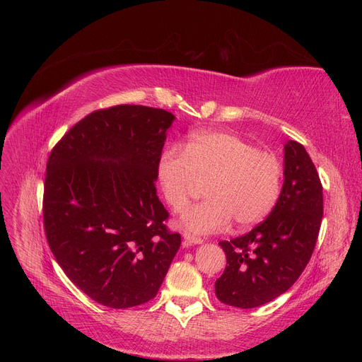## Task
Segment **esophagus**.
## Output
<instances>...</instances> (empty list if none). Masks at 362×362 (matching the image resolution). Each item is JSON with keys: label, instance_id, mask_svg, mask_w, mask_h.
Returning <instances> with one entry per match:
<instances>
[{"label": "esophagus", "instance_id": "obj_1", "mask_svg": "<svg viewBox=\"0 0 362 362\" xmlns=\"http://www.w3.org/2000/svg\"><path fill=\"white\" fill-rule=\"evenodd\" d=\"M204 240L201 239V238H197V236H192V235H189V233H185L183 235V245L185 246H191V245H199V243H202Z\"/></svg>", "mask_w": 362, "mask_h": 362}]
</instances>
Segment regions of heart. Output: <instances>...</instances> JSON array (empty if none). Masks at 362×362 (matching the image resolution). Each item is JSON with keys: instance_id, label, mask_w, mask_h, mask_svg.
I'll return each instance as SVG.
<instances>
[{"instance_id": "obj_1", "label": "heart", "mask_w": 362, "mask_h": 362, "mask_svg": "<svg viewBox=\"0 0 362 362\" xmlns=\"http://www.w3.org/2000/svg\"><path fill=\"white\" fill-rule=\"evenodd\" d=\"M281 163L269 151L230 132L204 130L186 148L168 146L160 157L157 177L167 205L180 211L208 183L206 201L180 216L186 230L206 235L226 229H250L269 217L281 192Z\"/></svg>"}]
</instances>
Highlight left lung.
Here are the masks:
<instances>
[{"label":"left lung","instance_id":"obj_1","mask_svg":"<svg viewBox=\"0 0 362 362\" xmlns=\"http://www.w3.org/2000/svg\"><path fill=\"white\" fill-rule=\"evenodd\" d=\"M283 186L270 216L243 236L221 240L224 273L216 295L236 308H255L286 292L313 255L322 218V186L308 152L284 144Z\"/></svg>","mask_w":362,"mask_h":362}]
</instances>
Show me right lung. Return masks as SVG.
Masks as SVG:
<instances>
[{
  "instance_id": "add662e5",
  "label": "right lung",
  "mask_w": 362,
  "mask_h": 362,
  "mask_svg": "<svg viewBox=\"0 0 362 362\" xmlns=\"http://www.w3.org/2000/svg\"><path fill=\"white\" fill-rule=\"evenodd\" d=\"M171 112L93 111L51 151L44 227L66 276L95 302L130 308L154 298L180 248L156 180Z\"/></svg>"
}]
</instances>
